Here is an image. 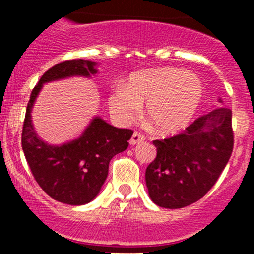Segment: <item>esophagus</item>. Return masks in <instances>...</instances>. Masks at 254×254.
<instances>
[{
    "mask_svg": "<svg viewBox=\"0 0 254 254\" xmlns=\"http://www.w3.org/2000/svg\"><path fill=\"white\" fill-rule=\"evenodd\" d=\"M143 140H145V137H143L140 132H134L131 136V139H130V145L134 146V145H136V143L143 141Z\"/></svg>",
    "mask_w": 254,
    "mask_h": 254,
    "instance_id": "obj_1",
    "label": "esophagus"
}]
</instances>
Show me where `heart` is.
<instances>
[{"instance_id": "heart-1", "label": "heart", "mask_w": 254, "mask_h": 254, "mask_svg": "<svg viewBox=\"0 0 254 254\" xmlns=\"http://www.w3.org/2000/svg\"><path fill=\"white\" fill-rule=\"evenodd\" d=\"M204 98V84L198 76L181 68L165 67L134 73L109 94L108 108L115 122L127 125L145 115L156 131L176 134L188 127Z\"/></svg>"}]
</instances>
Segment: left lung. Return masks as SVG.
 I'll use <instances>...</instances> for the list:
<instances>
[{
    "instance_id": "8db88e82",
    "label": "left lung",
    "mask_w": 254,
    "mask_h": 254,
    "mask_svg": "<svg viewBox=\"0 0 254 254\" xmlns=\"http://www.w3.org/2000/svg\"><path fill=\"white\" fill-rule=\"evenodd\" d=\"M231 119L232 112L221 107L198 118L183 134L153 141L157 156L146 168L145 179L156 205L181 209L211 189L231 157Z\"/></svg>"
}]
</instances>
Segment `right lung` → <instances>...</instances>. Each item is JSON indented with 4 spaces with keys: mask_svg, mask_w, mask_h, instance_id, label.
Returning a JSON list of instances; mask_svg holds the SVG:
<instances>
[{
    "mask_svg": "<svg viewBox=\"0 0 254 254\" xmlns=\"http://www.w3.org/2000/svg\"><path fill=\"white\" fill-rule=\"evenodd\" d=\"M91 60H67L49 68L32 91L22 131V148L30 171L43 190L68 205H83L101 191L108 176L109 162L129 146L132 131L117 129L99 117L91 120L77 139L50 145L38 136L32 109L44 83L73 77H91L98 72Z\"/></svg>",
    "mask_w": 254,
    "mask_h": 254,
    "instance_id": "add662e5",
    "label": "right lung"
}]
</instances>
